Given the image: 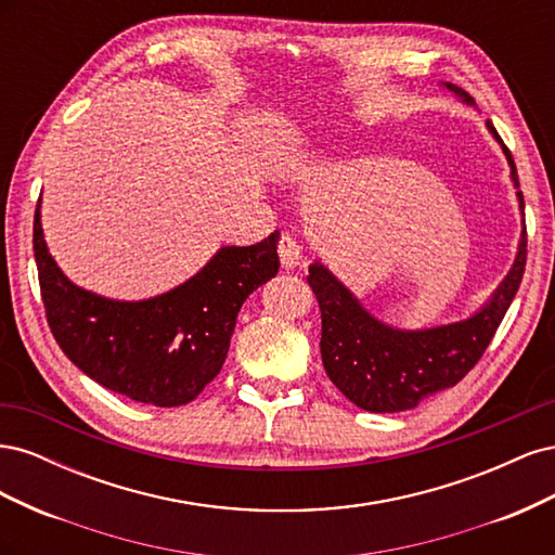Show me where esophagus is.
<instances>
[{
	"instance_id": "obj_1",
	"label": "esophagus",
	"mask_w": 555,
	"mask_h": 555,
	"mask_svg": "<svg viewBox=\"0 0 555 555\" xmlns=\"http://www.w3.org/2000/svg\"><path fill=\"white\" fill-rule=\"evenodd\" d=\"M278 255L282 268H296L300 261H304V249L292 238V236H282L278 245Z\"/></svg>"
}]
</instances>
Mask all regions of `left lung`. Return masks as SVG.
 Segmentation results:
<instances>
[{"instance_id":"left-lung-1","label":"left lung","mask_w":555,"mask_h":555,"mask_svg":"<svg viewBox=\"0 0 555 555\" xmlns=\"http://www.w3.org/2000/svg\"><path fill=\"white\" fill-rule=\"evenodd\" d=\"M463 104L475 106V99L461 88L444 82ZM493 139L502 145L516 188L520 215L526 210L524 192L518 190L516 164L495 127L486 120ZM526 224L512 271L500 287L473 317L433 328L402 331L379 322L361 300L335 278L324 263L310 266L308 282L322 310V361L328 379L365 412L412 410L424 398L459 384L493 340L509 310L526 271Z\"/></svg>"}]
</instances>
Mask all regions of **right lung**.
Returning a JSON list of instances; mask_svg holds the SVG:
<instances>
[{
  "instance_id": "add662e5",
  "label": "right lung",
  "mask_w": 555,
  "mask_h": 555,
  "mask_svg": "<svg viewBox=\"0 0 555 555\" xmlns=\"http://www.w3.org/2000/svg\"><path fill=\"white\" fill-rule=\"evenodd\" d=\"M280 233L227 245L188 282L145 300H115L78 287L50 257L35 212L41 298L57 345L106 389L155 408L194 400L222 371L245 298L278 275Z\"/></svg>"
}]
</instances>
